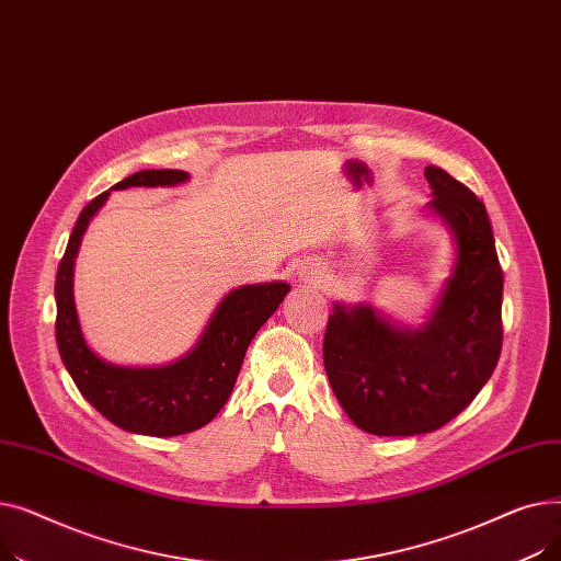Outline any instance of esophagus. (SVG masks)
<instances>
[{
	"label": "esophagus",
	"instance_id": "34e87169",
	"mask_svg": "<svg viewBox=\"0 0 561 561\" xmlns=\"http://www.w3.org/2000/svg\"><path fill=\"white\" fill-rule=\"evenodd\" d=\"M302 277H305V282H309V284H320V273H318V271H307Z\"/></svg>",
	"mask_w": 561,
	"mask_h": 561
}]
</instances>
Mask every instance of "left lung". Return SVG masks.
<instances>
[{"instance_id":"left-lung-1","label":"left lung","mask_w":561,"mask_h":561,"mask_svg":"<svg viewBox=\"0 0 561 561\" xmlns=\"http://www.w3.org/2000/svg\"><path fill=\"white\" fill-rule=\"evenodd\" d=\"M430 209L457 241V263L423 330H398L370 307L336 305L322 362L357 427L377 436L434 432L463 411L503 347V268L482 199L436 165L425 168Z\"/></svg>"}]
</instances>
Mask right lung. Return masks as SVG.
Masks as SVG:
<instances>
[{"label":"right lung","mask_w":561,"mask_h":561,"mask_svg":"<svg viewBox=\"0 0 561 561\" xmlns=\"http://www.w3.org/2000/svg\"><path fill=\"white\" fill-rule=\"evenodd\" d=\"M186 180L184 170H140L113 188L174 186ZM106 197L108 191L83 206L58 263L54 284L58 352L81 396L113 425L147 436L199 430L225 407L250 341L277 311L290 286L275 282L231 290L193 352L170 366L123 368L106 364L85 345L72 298V268L81 236Z\"/></svg>","instance_id":"add662e5"}]
</instances>
